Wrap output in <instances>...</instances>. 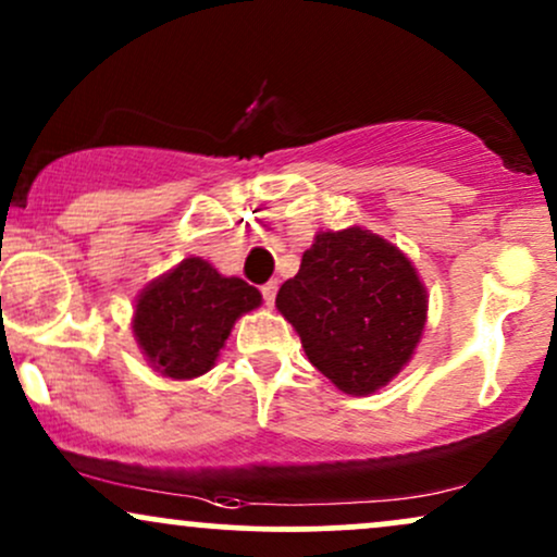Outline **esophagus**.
<instances>
[{"instance_id":"34e87169","label":"esophagus","mask_w":557,"mask_h":557,"mask_svg":"<svg viewBox=\"0 0 557 557\" xmlns=\"http://www.w3.org/2000/svg\"><path fill=\"white\" fill-rule=\"evenodd\" d=\"M277 280H270L267 285H261V296H264V304L272 306L274 304V296H277Z\"/></svg>"}]
</instances>
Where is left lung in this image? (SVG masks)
<instances>
[{"mask_svg": "<svg viewBox=\"0 0 557 557\" xmlns=\"http://www.w3.org/2000/svg\"><path fill=\"white\" fill-rule=\"evenodd\" d=\"M274 304L309 361L348 395L385 387L426 322V287L411 259L363 227L319 233Z\"/></svg>", "mask_w": 557, "mask_h": 557, "instance_id": "left-lung-1", "label": "left lung"}]
</instances>
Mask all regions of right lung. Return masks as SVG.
I'll use <instances>...</instances> for the list:
<instances>
[{
	"mask_svg": "<svg viewBox=\"0 0 557 557\" xmlns=\"http://www.w3.org/2000/svg\"><path fill=\"white\" fill-rule=\"evenodd\" d=\"M257 306V287L240 277H225L201 257H190L140 290L133 335L154 372L170 380H194L214 367L233 324Z\"/></svg>",
	"mask_w": 557,
	"mask_h": 557,
	"instance_id": "right-lung-1",
	"label": "right lung"
}]
</instances>
